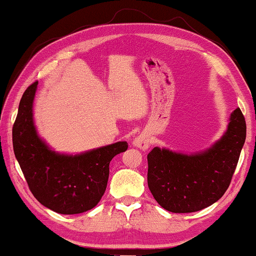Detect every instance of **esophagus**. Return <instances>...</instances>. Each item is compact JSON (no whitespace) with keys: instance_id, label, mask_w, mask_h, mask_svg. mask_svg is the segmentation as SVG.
<instances>
[{"instance_id":"34e87169","label":"esophagus","mask_w":256,"mask_h":256,"mask_svg":"<svg viewBox=\"0 0 256 256\" xmlns=\"http://www.w3.org/2000/svg\"><path fill=\"white\" fill-rule=\"evenodd\" d=\"M133 146L141 150H147L150 144V139L147 133H141L140 136H138L134 140H133Z\"/></svg>"}]
</instances>
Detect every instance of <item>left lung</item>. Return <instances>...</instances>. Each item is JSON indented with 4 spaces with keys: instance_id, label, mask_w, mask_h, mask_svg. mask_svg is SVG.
<instances>
[{
    "instance_id": "obj_1",
    "label": "left lung",
    "mask_w": 256,
    "mask_h": 256,
    "mask_svg": "<svg viewBox=\"0 0 256 256\" xmlns=\"http://www.w3.org/2000/svg\"><path fill=\"white\" fill-rule=\"evenodd\" d=\"M246 139V122L239 108L228 128L212 147L194 155L154 148L148 154V186L162 208L192 213L214 204L232 179Z\"/></svg>"
}]
</instances>
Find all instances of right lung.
I'll return each mask as SVG.
<instances>
[{
  "mask_svg": "<svg viewBox=\"0 0 256 256\" xmlns=\"http://www.w3.org/2000/svg\"><path fill=\"white\" fill-rule=\"evenodd\" d=\"M38 82L24 92L12 128V144L30 190L40 204L60 214L91 210L106 192L109 163L128 149L126 141L64 155L48 147L38 136L33 120V102Z\"/></svg>",
  "mask_w": 256,
  "mask_h": 256,
  "instance_id": "right-lung-1",
  "label": "right lung"
}]
</instances>
